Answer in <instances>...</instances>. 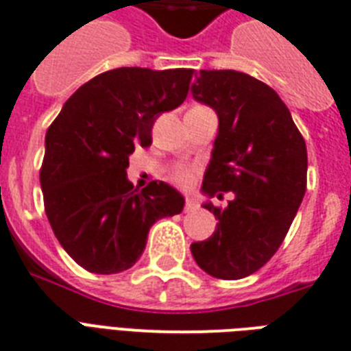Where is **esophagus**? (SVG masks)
Returning a JSON list of instances; mask_svg holds the SVG:
<instances>
[{
    "mask_svg": "<svg viewBox=\"0 0 351 351\" xmlns=\"http://www.w3.org/2000/svg\"><path fill=\"white\" fill-rule=\"evenodd\" d=\"M199 208V204H197V201H195V199L193 197H186V203H184V212H195V210Z\"/></svg>",
    "mask_w": 351,
    "mask_h": 351,
    "instance_id": "34e87169",
    "label": "esophagus"
}]
</instances>
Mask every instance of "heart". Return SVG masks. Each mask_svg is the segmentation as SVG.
I'll return each instance as SVG.
<instances>
[{
	"label": "heart",
	"mask_w": 351,
	"mask_h": 351,
	"mask_svg": "<svg viewBox=\"0 0 351 351\" xmlns=\"http://www.w3.org/2000/svg\"><path fill=\"white\" fill-rule=\"evenodd\" d=\"M172 179L178 184H181V186H190V184H192V179H193V172L190 170V168L179 167L172 172Z\"/></svg>",
	"instance_id": "1"
}]
</instances>
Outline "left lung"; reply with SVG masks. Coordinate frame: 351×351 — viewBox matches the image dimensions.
Segmentation results:
<instances>
[{
    "mask_svg": "<svg viewBox=\"0 0 351 351\" xmlns=\"http://www.w3.org/2000/svg\"><path fill=\"white\" fill-rule=\"evenodd\" d=\"M192 96L219 119L201 192L234 199L224 210L203 203L217 226L190 250L212 277L243 279L271 259L301 206L306 145L279 94L245 72L201 70Z\"/></svg>",
    "mask_w": 351,
    "mask_h": 351,
    "instance_id": "1",
    "label": "left lung"
}]
</instances>
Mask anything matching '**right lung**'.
Returning <instances> with one entry per match:
<instances>
[{
  "label": "right lung",
  "mask_w": 351,
  "mask_h": 351,
  "mask_svg": "<svg viewBox=\"0 0 351 351\" xmlns=\"http://www.w3.org/2000/svg\"><path fill=\"white\" fill-rule=\"evenodd\" d=\"M192 69L123 66L92 77L61 108L45 137L39 181L45 212L64 252L92 274L136 265L156 221L181 214L184 197L162 181H128L136 147L189 94Z\"/></svg>",
  "instance_id": "obj_1"
}]
</instances>
